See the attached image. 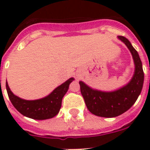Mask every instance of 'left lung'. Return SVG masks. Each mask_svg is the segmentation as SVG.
<instances>
[{"label":"left lung","instance_id":"1","mask_svg":"<svg viewBox=\"0 0 150 150\" xmlns=\"http://www.w3.org/2000/svg\"><path fill=\"white\" fill-rule=\"evenodd\" d=\"M129 49L135 63V72L128 84L113 92H103L93 89L80 81V90L87 108L94 115L103 117H114L119 116L128 109L137 100L142 91L144 82V72L142 61L138 52L128 39L118 36Z\"/></svg>","mask_w":150,"mask_h":150}]
</instances>
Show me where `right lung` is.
<instances>
[{
  "mask_svg": "<svg viewBox=\"0 0 150 150\" xmlns=\"http://www.w3.org/2000/svg\"><path fill=\"white\" fill-rule=\"evenodd\" d=\"M73 80L74 78H71L57 87L47 96L35 100H23L14 95L7 82L6 89L13 106L22 115L35 120H46L52 118L58 114L62 98L68 90L69 85Z\"/></svg>",
  "mask_w": 150,
  "mask_h": 150,
  "instance_id": "1",
  "label": "right lung"
}]
</instances>
